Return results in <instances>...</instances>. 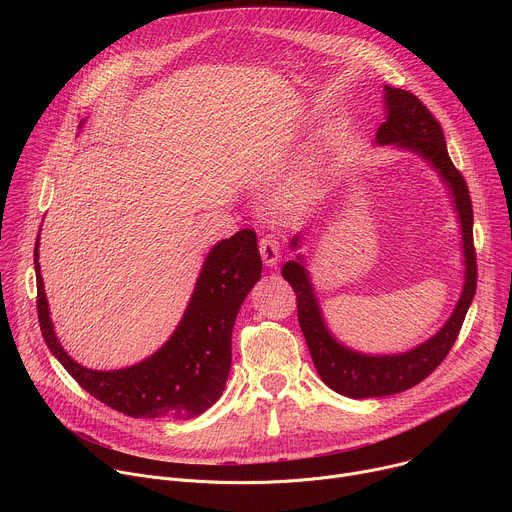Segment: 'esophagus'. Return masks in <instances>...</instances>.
<instances>
[{
	"instance_id": "obj_1",
	"label": "esophagus",
	"mask_w": 512,
	"mask_h": 512,
	"mask_svg": "<svg viewBox=\"0 0 512 512\" xmlns=\"http://www.w3.org/2000/svg\"><path fill=\"white\" fill-rule=\"evenodd\" d=\"M259 251H261V259L267 267H275L279 257H281V241L277 235H265L259 241Z\"/></svg>"
}]
</instances>
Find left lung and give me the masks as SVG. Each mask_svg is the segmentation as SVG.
<instances>
[{
	"label": "left lung",
	"mask_w": 512,
	"mask_h": 512,
	"mask_svg": "<svg viewBox=\"0 0 512 512\" xmlns=\"http://www.w3.org/2000/svg\"><path fill=\"white\" fill-rule=\"evenodd\" d=\"M385 121L375 133V145H393L411 152L435 170L452 196L462 231L464 283L458 304L446 324L431 338L411 350L397 354H367L342 344L328 328L316 287L306 267L304 255H296L283 265L281 275L298 294V320L308 342L320 379L336 393L350 399H375L407 391L429 377L454 346L466 312L476 294V253H474V212L466 180L454 168L442 125L427 107L409 91L385 85ZM302 235L291 239L289 247L300 249Z\"/></svg>",
	"instance_id": "left-lung-1"
}]
</instances>
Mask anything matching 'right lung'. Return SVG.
<instances>
[{"mask_svg": "<svg viewBox=\"0 0 512 512\" xmlns=\"http://www.w3.org/2000/svg\"><path fill=\"white\" fill-rule=\"evenodd\" d=\"M81 121L79 127H83ZM34 247L38 320L46 346L66 373L111 409L135 419H190L216 403L231 373V338L237 314L261 279L257 235L249 229L216 243L204 257L190 302L172 336L148 358L115 371L87 369L60 344Z\"/></svg>", "mask_w": 512, "mask_h": 512, "instance_id": "obj_1", "label": "right lung"}]
</instances>
